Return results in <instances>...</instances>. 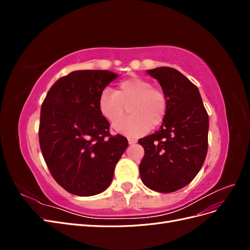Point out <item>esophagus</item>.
I'll use <instances>...</instances> for the list:
<instances>
[{"mask_svg":"<svg viewBox=\"0 0 250 250\" xmlns=\"http://www.w3.org/2000/svg\"><path fill=\"white\" fill-rule=\"evenodd\" d=\"M128 143H129V145H133V144L137 143V140H134V139H128Z\"/></svg>","mask_w":250,"mask_h":250,"instance_id":"34e87169","label":"esophagus"}]
</instances>
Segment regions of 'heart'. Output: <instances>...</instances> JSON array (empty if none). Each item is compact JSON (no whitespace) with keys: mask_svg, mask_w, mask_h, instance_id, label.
<instances>
[{"mask_svg":"<svg viewBox=\"0 0 250 250\" xmlns=\"http://www.w3.org/2000/svg\"><path fill=\"white\" fill-rule=\"evenodd\" d=\"M128 107L131 116L118 123ZM101 116L115 129L131 138H139L164 123L169 111V98L152 82L138 76L120 81L116 92L103 90L98 98Z\"/></svg>","mask_w":250,"mask_h":250,"instance_id":"1","label":"heart"}]
</instances>
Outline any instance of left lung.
<instances>
[{
	"instance_id": "left-lung-1",
	"label": "left lung",
	"mask_w": 250,
	"mask_h": 250,
	"mask_svg": "<svg viewBox=\"0 0 250 250\" xmlns=\"http://www.w3.org/2000/svg\"><path fill=\"white\" fill-rule=\"evenodd\" d=\"M169 98L168 116L160 130L139 140L145 150L140 175L146 187L172 193L197 175L208 152V115L199 90L168 66L148 70Z\"/></svg>"
}]
</instances>
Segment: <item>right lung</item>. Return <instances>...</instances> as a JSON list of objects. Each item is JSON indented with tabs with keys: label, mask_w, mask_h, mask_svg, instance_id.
<instances>
[{
	"label": "right lung",
	"mask_w": 250,
	"mask_h": 250,
	"mask_svg": "<svg viewBox=\"0 0 250 250\" xmlns=\"http://www.w3.org/2000/svg\"><path fill=\"white\" fill-rule=\"evenodd\" d=\"M117 74L75 71L51 86L41 108L40 146L51 175L77 196L103 192L128 146L98 109V98Z\"/></svg>",
	"instance_id": "obj_1"
}]
</instances>
